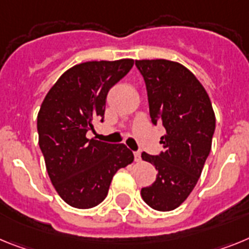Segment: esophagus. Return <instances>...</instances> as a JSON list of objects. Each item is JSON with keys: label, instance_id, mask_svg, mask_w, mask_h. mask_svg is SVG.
<instances>
[{"label": "esophagus", "instance_id": "34e87169", "mask_svg": "<svg viewBox=\"0 0 249 249\" xmlns=\"http://www.w3.org/2000/svg\"><path fill=\"white\" fill-rule=\"evenodd\" d=\"M134 158H135V161L142 160V154H140V151H135V153H134Z\"/></svg>", "mask_w": 249, "mask_h": 249}]
</instances>
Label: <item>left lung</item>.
I'll list each match as a JSON object with an SVG mask.
<instances>
[{
	"mask_svg": "<svg viewBox=\"0 0 249 249\" xmlns=\"http://www.w3.org/2000/svg\"><path fill=\"white\" fill-rule=\"evenodd\" d=\"M135 65L145 81L151 122L166 130L160 154H142L158 176L140 194L153 209L173 211L187 199L202 174L214 134V111L199 80L179 62L137 60Z\"/></svg>",
	"mask_w": 249,
	"mask_h": 249,
	"instance_id": "1",
	"label": "left lung"
}]
</instances>
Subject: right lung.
I'll return each mask as SVG.
<instances>
[{
	"mask_svg": "<svg viewBox=\"0 0 249 249\" xmlns=\"http://www.w3.org/2000/svg\"><path fill=\"white\" fill-rule=\"evenodd\" d=\"M133 65L131 59L75 65L62 73L41 104L38 145L56 192L73 208L100 204L115 173L133 163V151L124 144L86 138L94 130L95 119L103 122L109 90Z\"/></svg>",
	"mask_w": 249,
	"mask_h": 249,
	"instance_id": "obj_1",
	"label": "right lung"
}]
</instances>
